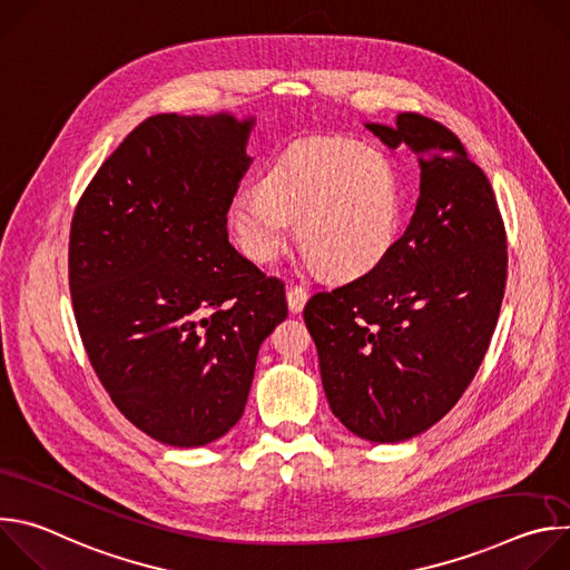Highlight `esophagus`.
I'll return each mask as SVG.
<instances>
[{"label": "esophagus", "instance_id": "obj_1", "mask_svg": "<svg viewBox=\"0 0 570 570\" xmlns=\"http://www.w3.org/2000/svg\"><path fill=\"white\" fill-rule=\"evenodd\" d=\"M286 299H288V308H291L293 313H299V311L304 308L306 299H308V291H306L304 286H291V288L286 291Z\"/></svg>", "mask_w": 570, "mask_h": 570}]
</instances>
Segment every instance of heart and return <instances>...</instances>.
I'll return each instance as SVG.
<instances>
[{"mask_svg": "<svg viewBox=\"0 0 570 570\" xmlns=\"http://www.w3.org/2000/svg\"><path fill=\"white\" fill-rule=\"evenodd\" d=\"M401 216L392 161L376 148L341 137H311L286 146L259 187L238 191L227 223L255 264H273L291 238L324 273L350 279L376 268L390 253Z\"/></svg>", "mask_w": 570, "mask_h": 570, "instance_id": "heart-1", "label": "heart"}]
</instances>
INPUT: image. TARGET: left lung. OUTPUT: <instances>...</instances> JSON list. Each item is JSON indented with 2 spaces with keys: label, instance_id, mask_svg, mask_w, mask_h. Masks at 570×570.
I'll return each mask as SVG.
<instances>
[{
  "label": "left lung",
  "instance_id": "obj_1",
  "mask_svg": "<svg viewBox=\"0 0 570 570\" xmlns=\"http://www.w3.org/2000/svg\"><path fill=\"white\" fill-rule=\"evenodd\" d=\"M367 128L415 155L417 207L383 262L315 293L304 322L332 413L385 444L440 422L475 376L501 313L508 236L490 180L453 130L417 112Z\"/></svg>",
  "mask_w": 570,
  "mask_h": 570
}]
</instances>
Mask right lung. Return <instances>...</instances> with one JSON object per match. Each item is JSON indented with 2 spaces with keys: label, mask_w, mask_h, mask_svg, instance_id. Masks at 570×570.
<instances>
[{
  "label": "right lung",
  "mask_w": 570,
  "mask_h": 570,
  "mask_svg": "<svg viewBox=\"0 0 570 570\" xmlns=\"http://www.w3.org/2000/svg\"><path fill=\"white\" fill-rule=\"evenodd\" d=\"M253 124L148 117L71 218L80 341L121 415L161 444L205 446L240 420L259 347L288 315L284 284L227 238Z\"/></svg>",
  "instance_id": "right-lung-1"
}]
</instances>
